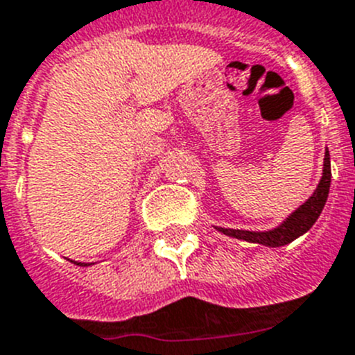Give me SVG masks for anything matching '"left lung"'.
Instances as JSON below:
<instances>
[{
    "instance_id": "left-lung-1",
    "label": "left lung",
    "mask_w": 355,
    "mask_h": 355,
    "mask_svg": "<svg viewBox=\"0 0 355 355\" xmlns=\"http://www.w3.org/2000/svg\"><path fill=\"white\" fill-rule=\"evenodd\" d=\"M329 188H331V155L325 149L324 158V171H322V178L313 192V196L295 209L293 213L284 218L283 222L275 227L268 229V231H243V229H229V227H218L215 225L216 231H220L222 234L231 238H238V240H245L250 243H259L265 247H283L302 236L313 227L316 220H318L320 213L324 209L325 202L329 197Z\"/></svg>"
}]
</instances>
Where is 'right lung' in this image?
<instances>
[{
  "instance_id": "1",
  "label": "right lung",
  "mask_w": 355,
  "mask_h": 355,
  "mask_svg": "<svg viewBox=\"0 0 355 355\" xmlns=\"http://www.w3.org/2000/svg\"><path fill=\"white\" fill-rule=\"evenodd\" d=\"M72 263H76V265H80V266H89V265H92V263H81V261H72Z\"/></svg>"
}]
</instances>
